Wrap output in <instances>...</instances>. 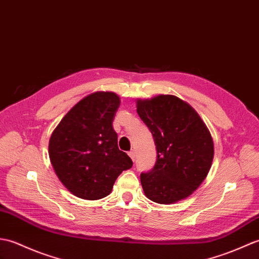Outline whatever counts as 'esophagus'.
<instances>
[{
  "label": "esophagus",
  "instance_id": "obj_1",
  "mask_svg": "<svg viewBox=\"0 0 259 259\" xmlns=\"http://www.w3.org/2000/svg\"><path fill=\"white\" fill-rule=\"evenodd\" d=\"M128 156L132 158V160H135V151H131V152H128Z\"/></svg>",
  "mask_w": 259,
  "mask_h": 259
}]
</instances>
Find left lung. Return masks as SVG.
Returning a JSON list of instances; mask_svg holds the SVG:
<instances>
[{"label":"left lung","instance_id":"left-lung-1","mask_svg":"<svg viewBox=\"0 0 259 259\" xmlns=\"http://www.w3.org/2000/svg\"><path fill=\"white\" fill-rule=\"evenodd\" d=\"M137 114L151 131L156 145L154 168L141 174L146 197L173 204L196 191L214 158V142L194 108L174 95L136 101Z\"/></svg>","mask_w":259,"mask_h":259}]
</instances>
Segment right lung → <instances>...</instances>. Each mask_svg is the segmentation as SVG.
<instances>
[{"instance_id": "obj_1", "label": "right lung", "mask_w": 259, "mask_h": 259, "mask_svg": "<svg viewBox=\"0 0 259 259\" xmlns=\"http://www.w3.org/2000/svg\"><path fill=\"white\" fill-rule=\"evenodd\" d=\"M119 104V96L113 92H94L76 103L51 135V164L76 197L107 196L119 174L133 165L127 154L119 151L113 128Z\"/></svg>"}]
</instances>
